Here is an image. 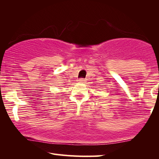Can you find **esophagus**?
Instances as JSON below:
<instances>
[{
    "mask_svg": "<svg viewBox=\"0 0 159 159\" xmlns=\"http://www.w3.org/2000/svg\"><path fill=\"white\" fill-rule=\"evenodd\" d=\"M85 79H83V78H80V79H79V83H85Z\"/></svg>",
    "mask_w": 159,
    "mask_h": 159,
    "instance_id": "34e87169",
    "label": "esophagus"
}]
</instances>
